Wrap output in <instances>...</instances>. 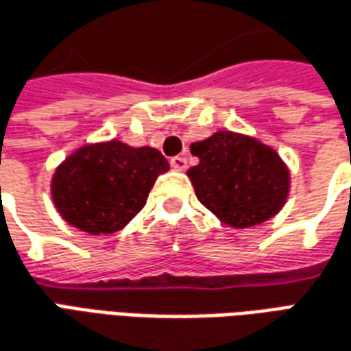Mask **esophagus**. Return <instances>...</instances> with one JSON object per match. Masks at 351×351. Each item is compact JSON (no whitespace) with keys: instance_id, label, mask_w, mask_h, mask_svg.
Here are the masks:
<instances>
[{"instance_id":"34e87169","label":"esophagus","mask_w":351,"mask_h":351,"mask_svg":"<svg viewBox=\"0 0 351 351\" xmlns=\"http://www.w3.org/2000/svg\"><path fill=\"white\" fill-rule=\"evenodd\" d=\"M171 167L175 169V171H186L188 159L184 158V156H175V158H171Z\"/></svg>"}]
</instances>
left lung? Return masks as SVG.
<instances>
[{
	"label": "left lung",
	"mask_w": 351,
	"mask_h": 351,
	"mask_svg": "<svg viewBox=\"0 0 351 351\" xmlns=\"http://www.w3.org/2000/svg\"><path fill=\"white\" fill-rule=\"evenodd\" d=\"M199 163L188 178L201 205L230 228L258 226L285 207L291 171L276 148L235 131H217L190 144Z\"/></svg>",
	"instance_id": "1"
}]
</instances>
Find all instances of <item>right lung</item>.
Returning <instances> with one entry per match:
<instances>
[{"label":"right lung","mask_w":351,"mask_h":351,"mask_svg":"<svg viewBox=\"0 0 351 351\" xmlns=\"http://www.w3.org/2000/svg\"><path fill=\"white\" fill-rule=\"evenodd\" d=\"M169 171L156 148L125 142L85 144L55 169L51 197L70 226L87 234H114L146 205L156 178Z\"/></svg>","instance_id":"right-lung-1"}]
</instances>
